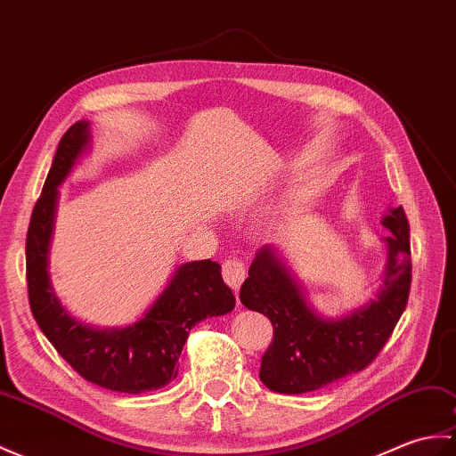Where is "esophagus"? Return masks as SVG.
<instances>
[{
  "label": "esophagus",
  "instance_id": "esophagus-1",
  "mask_svg": "<svg viewBox=\"0 0 456 456\" xmlns=\"http://www.w3.org/2000/svg\"><path fill=\"white\" fill-rule=\"evenodd\" d=\"M221 273H224V280L227 281L229 288L237 293L242 280L247 276V266L245 262L239 258H229L224 262V266H221Z\"/></svg>",
  "mask_w": 456,
  "mask_h": 456
}]
</instances>
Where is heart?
I'll return each instance as SVG.
<instances>
[{
    "instance_id": "1",
    "label": "heart",
    "mask_w": 456,
    "mask_h": 456,
    "mask_svg": "<svg viewBox=\"0 0 456 456\" xmlns=\"http://www.w3.org/2000/svg\"><path fill=\"white\" fill-rule=\"evenodd\" d=\"M306 200H309V194H306V190H299V192L295 194V204H305Z\"/></svg>"
}]
</instances>
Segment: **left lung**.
Segmentation results:
<instances>
[{"instance_id": "obj_1", "label": "left lung", "mask_w": 456, "mask_h": 456, "mask_svg": "<svg viewBox=\"0 0 456 456\" xmlns=\"http://www.w3.org/2000/svg\"><path fill=\"white\" fill-rule=\"evenodd\" d=\"M383 225L393 235L387 237V272L377 299L340 321L316 316L273 248L258 250L239 297L247 309L262 313L272 322L273 338L262 355L260 380L273 393H313L363 371L387 344L406 309L411 283L404 208L390 209Z\"/></svg>"}]
</instances>
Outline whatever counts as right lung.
<instances>
[{
    "label": "right lung",
    "instance_id": "obj_1",
    "mask_svg": "<svg viewBox=\"0 0 456 456\" xmlns=\"http://www.w3.org/2000/svg\"><path fill=\"white\" fill-rule=\"evenodd\" d=\"M89 124L76 122L63 134L37 200L27 231V289L30 311L56 352L85 380L114 393L140 395L176 379L178 357L190 330L208 316L235 309V295L221 278L217 262L183 264L167 289L134 326L97 330L63 311L52 293L46 256L58 190L87 145Z\"/></svg>",
    "mask_w": 456,
    "mask_h": 456
}]
</instances>
